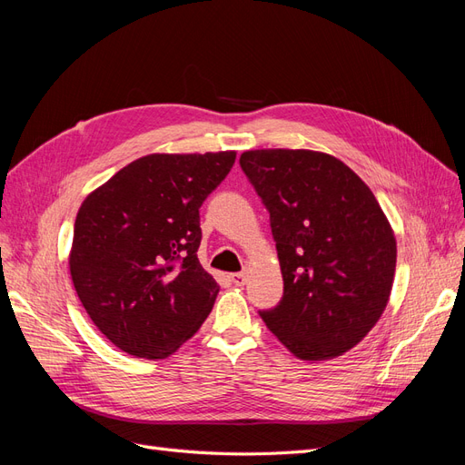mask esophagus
Here are the masks:
<instances>
[{"label": "esophagus", "instance_id": "esophagus-1", "mask_svg": "<svg viewBox=\"0 0 465 465\" xmlns=\"http://www.w3.org/2000/svg\"><path fill=\"white\" fill-rule=\"evenodd\" d=\"M231 281L236 285V287H242L246 283V272H238V273H232L231 275Z\"/></svg>", "mask_w": 465, "mask_h": 465}]
</instances>
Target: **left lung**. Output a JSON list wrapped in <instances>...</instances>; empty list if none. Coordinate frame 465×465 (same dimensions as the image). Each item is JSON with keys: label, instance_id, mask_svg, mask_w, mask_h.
Returning <instances> with one entry per match:
<instances>
[{"label": "left lung", "instance_id": "left-lung-1", "mask_svg": "<svg viewBox=\"0 0 465 465\" xmlns=\"http://www.w3.org/2000/svg\"><path fill=\"white\" fill-rule=\"evenodd\" d=\"M241 166L270 211L283 273V299L260 316L294 357L343 355L390 301L398 248L382 207L328 153L244 151Z\"/></svg>", "mask_w": 465, "mask_h": 465}]
</instances>
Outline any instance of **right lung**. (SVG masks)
I'll return each instance as SVG.
<instances>
[{"instance_id":"obj_1","label":"right lung","mask_w":465,"mask_h":465,"mask_svg":"<svg viewBox=\"0 0 465 465\" xmlns=\"http://www.w3.org/2000/svg\"><path fill=\"white\" fill-rule=\"evenodd\" d=\"M234 151L153 153L81 203L69 252L77 297L118 349L166 359L202 328L219 285L198 260L200 207Z\"/></svg>"}]
</instances>
